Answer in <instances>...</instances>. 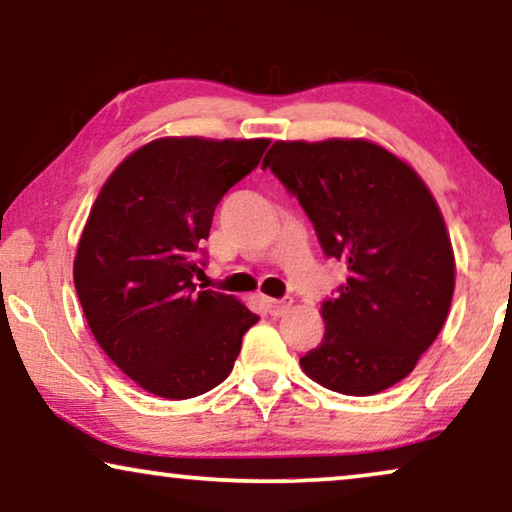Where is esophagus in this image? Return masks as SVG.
<instances>
[{
  "instance_id": "obj_1",
  "label": "esophagus",
  "mask_w": 512,
  "mask_h": 512,
  "mask_svg": "<svg viewBox=\"0 0 512 512\" xmlns=\"http://www.w3.org/2000/svg\"><path fill=\"white\" fill-rule=\"evenodd\" d=\"M262 304H264L266 311L273 315V318H280V315H285L292 308V299L290 297H285V299L262 297Z\"/></svg>"
}]
</instances>
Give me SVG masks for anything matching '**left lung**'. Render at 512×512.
<instances>
[{
    "label": "left lung",
    "instance_id": "left-lung-1",
    "mask_svg": "<svg viewBox=\"0 0 512 512\" xmlns=\"http://www.w3.org/2000/svg\"><path fill=\"white\" fill-rule=\"evenodd\" d=\"M266 167L297 194L325 255L348 266L322 304L325 336L301 369L350 397L397 385L436 341L455 292V253L434 194L410 164L366 139L276 141Z\"/></svg>",
    "mask_w": 512,
    "mask_h": 512
}]
</instances>
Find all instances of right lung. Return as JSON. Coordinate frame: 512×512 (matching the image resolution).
<instances>
[{
    "instance_id": "add662e5",
    "label": "right lung",
    "mask_w": 512,
    "mask_h": 512,
    "mask_svg": "<svg viewBox=\"0 0 512 512\" xmlns=\"http://www.w3.org/2000/svg\"><path fill=\"white\" fill-rule=\"evenodd\" d=\"M266 146L155 139L115 167L90 208L74 259L78 301L99 348L155 397L192 399L220 385L259 320L232 294L197 292L192 278L215 206Z\"/></svg>"
}]
</instances>
